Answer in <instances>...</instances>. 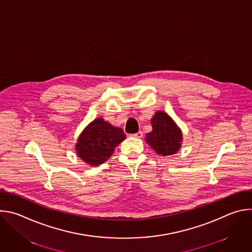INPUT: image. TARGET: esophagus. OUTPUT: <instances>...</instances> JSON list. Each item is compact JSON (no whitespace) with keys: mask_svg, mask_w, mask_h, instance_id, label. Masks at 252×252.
<instances>
[{"mask_svg":"<svg viewBox=\"0 0 252 252\" xmlns=\"http://www.w3.org/2000/svg\"><path fill=\"white\" fill-rule=\"evenodd\" d=\"M133 137H137V138H141L142 137V131H137L136 133L132 134Z\"/></svg>","mask_w":252,"mask_h":252,"instance_id":"esophagus-1","label":"esophagus"}]
</instances>
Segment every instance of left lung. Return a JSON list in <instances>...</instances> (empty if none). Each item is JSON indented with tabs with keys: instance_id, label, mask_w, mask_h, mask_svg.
<instances>
[{
	"instance_id": "left-lung-1",
	"label": "left lung",
	"mask_w": 252,
	"mask_h": 252,
	"mask_svg": "<svg viewBox=\"0 0 252 252\" xmlns=\"http://www.w3.org/2000/svg\"><path fill=\"white\" fill-rule=\"evenodd\" d=\"M153 130L147 134V142L161 156H170L181 149L183 134L172 119L163 112H158L152 119Z\"/></svg>"
}]
</instances>
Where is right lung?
Masks as SVG:
<instances>
[{
	"instance_id": "right-lung-1",
	"label": "right lung",
	"mask_w": 252,
	"mask_h": 252,
	"mask_svg": "<svg viewBox=\"0 0 252 252\" xmlns=\"http://www.w3.org/2000/svg\"><path fill=\"white\" fill-rule=\"evenodd\" d=\"M126 138L124 130L115 127L101 118L91 123L82 132L76 146L79 157L91 165L109 159L116 147Z\"/></svg>"
}]
</instances>
